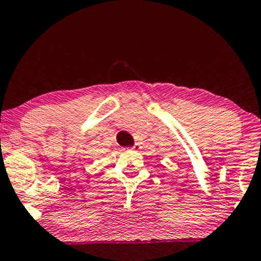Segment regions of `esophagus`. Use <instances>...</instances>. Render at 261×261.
Masks as SVG:
<instances>
[{
  "label": "esophagus",
  "instance_id": "esophagus-1",
  "mask_svg": "<svg viewBox=\"0 0 261 261\" xmlns=\"http://www.w3.org/2000/svg\"><path fill=\"white\" fill-rule=\"evenodd\" d=\"M131 149H134V150H140V149H141V144H140V143H135L134 147H131Z\"/></svg>",
  "mask_w": 261,
  "mask_h": 261
}]
</instances>
